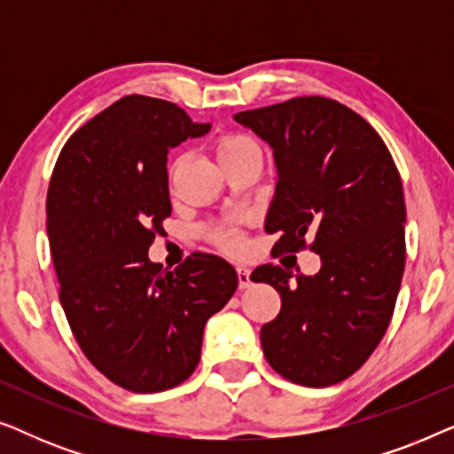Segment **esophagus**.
Segmentation results:
<instances>
[{"instance_id": "obj_1", "label": "esophagus", "mask_w": 454, "mask_h": 454, "mask_svg": "<svg viewBox=\"0 0 454 454\" xmlns=\"http://www.w3.org/2000/svg\"><path fill=\"white\" fill-rule=\"evenodd\" d=\"M238 283H239V289L250 287V285H252L250 269H246V266H238Z\"/></svg>"}]
</instances>
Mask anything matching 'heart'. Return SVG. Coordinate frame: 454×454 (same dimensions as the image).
<instances>
[{
	"mask_svg": "<svg viewBox=\"0 0 454 454\" xmlns=\"http://www.w3.org/2000/svg\"><path fill=\"white\" fill-rule=\"evenodd\" d=\"M215 154L216 159H219L221 167H225L229 163H233V160L250 157V154H258V145L246 134H223L215 142ZM179 169H182V157L173 159L169 167H167V184H169V188H173V184H176ZM215 238L219 239L227 250H239L241 247L239 239L235 238L227 227H216Z\"/></svg>",
	"mask_w": 454,
	"mask_h": 454,
	"instance_id": "1",
	"label": "heart"
}]
</instances>
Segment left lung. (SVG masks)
Listing matches in <instances>:
<instances>
[{"label":"left lung","mask_w":454,"mask_h":454,"mask_svg":"<svg viewBox=\"0 0 454 454\" xmlns=\"http://www.w3.org/2000/svg\"><path fill=\"white\" fill-rule=\"evenodd\" d=\"M235 121L269 142L278 182L266 233L277 254L316 252L314 277L262 264L252 281L281 295L260 331L266 362L322 388L362 368L393 318L405 270V196L387 145L362 115L326 97L241 111ZM312 239V242H308Z\"/></svg>","instance_id":"1"}]
</instances>
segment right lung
Listing matches in <instances>:
<instances>
[{
	"mask_svg": "<svg viewBox=\"0 0 454 454\" xmlns=\"http://www.w3.org/2000/svg\"><path fill=\"white\" fill-rule=\"evenodd\" d=\"M176 103L129 95L76 129L47 190L59 301L86 359L117 387L160 393L188 380L202 333L238 289V272L194 252L176 270L148 260L171 215L167 153L198 138Z\"/></svg>",
	"mask_w": 454,
	"mask_h": 454,
	"instance_id": "right-lung-1",
	"label": "right lung"
}]
</instances>
